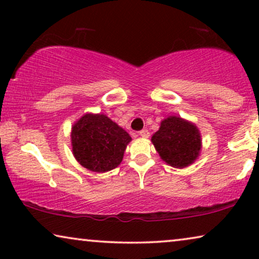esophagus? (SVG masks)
<instances>
[{"label": "esophagus", "mask_w": 259, "mask_h": 259, "mask_svg": "<svg viewBox=\"0 0 259 259\" xmlns=\"http://www.w3.org/2000/svg\"><path fill=\"white\" fill-rule=\"evenodd\" d=\"M139 136L143 137V138H148V137H150V132H148L147 130H141L139 132Z\"/></svg>", "instance_id": "34e87169"}]
</instances>
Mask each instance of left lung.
<instances>
[{"label": "left lung", "mask_w": 259, "mask_h": 259, "mask_svg": "<svg viewBox=\"0 0 259 259\" xmlns=\"http://www.w3.org/2000/svg\"><path fill=\"white\" fill-rule=\"evenodd\" d=\"M151 140L162 160L176 168L193 164L201 150L199 130L180 116L162 120Z\"/></svg>", "instance_id": "left-lung-1"}]
</instances>
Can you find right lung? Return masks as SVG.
Here are the masks:
<instances>
[{
  "label": "right lung",
  "instance_id": "obj_1",
  "mask_svg": "<svg viewBox=\"0 0 259 259\" xmlns=\"http://www.w3.org/2000/svg\"><path fill=\"white\" fill-rule=\"evenodd\" d=\"M73 154L93 172H107L122 161L132 138L105 114H84L72 127Z\"/></svg>",
  "mask_w": 259,
  "mask_h": 259
}]
</instances>
